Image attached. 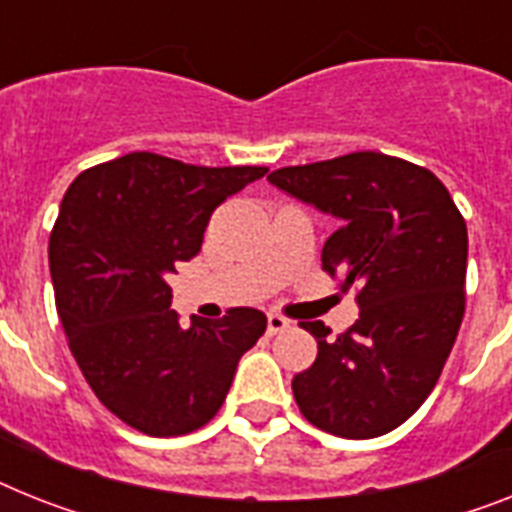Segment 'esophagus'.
Returning <instances> with one entry per match:
<instances>
[{
  "instance_id": "1",
  "label": "esophagus",
  "mask_w": 512,
  "mask_h": 512,
  "mask_svg": "<svg viewBox=\"0 0 512 512\" xmlns=\"http://www.w3.org/2000/svg\"><path fill=\"white\" fill-rule=\"evenodd\" d=\"M287 327H290V319H285L282 314L266 316V329H269V335H280V332H285Z\"/></svg>"
}]
</instances>
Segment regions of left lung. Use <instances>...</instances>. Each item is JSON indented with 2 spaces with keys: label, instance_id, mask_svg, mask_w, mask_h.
<instances>
[{
  "label": "left lung",
  "instance_id": "1",
  "mask_svg": "<svg viewBox=\"0 0 512 512\" xmlns=\"http://www.w3.org/2000/svg\"><path fill=\"white\" fill-rule=\"evenodd\" d=\"M269 183L340 219L322 269L358 290L356 324L340 335L301 322L319 342L293 377L306 421L345 439L398 429L421 408L466 314V219L434 172L379 151L282 167Z\"/></svg>",
  "mask_w": 512,
  "mask_h": 512
}]
</instances>
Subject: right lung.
<instances>
[{
    "mask_svg": "<svg viewBox=\"0 0 512 512\" xmlns=\"http://www.w3.org/2000/svg\"><path fill=\"white\" fill-rule=\"evenodd\" d=\"M264 175L133 151L80 172L62 198L49 269L67 345L101 405L138 432L180 437L209 424L264 335L256 308L183 329L167 285L201 251L214 209Z\"/></svg>",
    "mask_w": 512,
    "mask_h": 512,
    "instance_id": "right-lung-1",
    "label": "right lung"
}]
</instances>
